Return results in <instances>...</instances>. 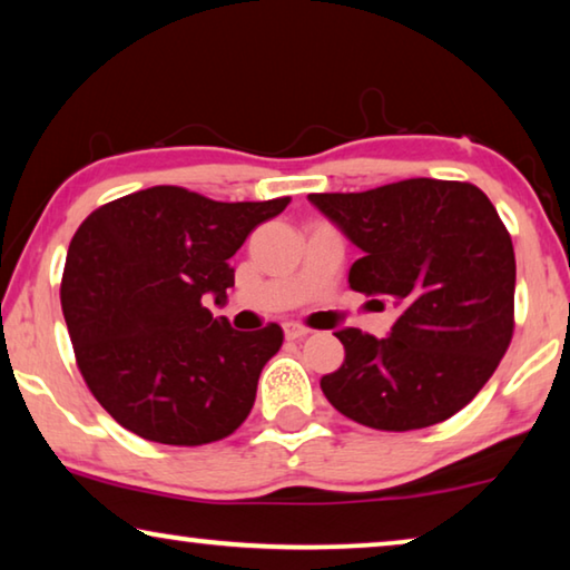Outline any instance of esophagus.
<instances>
[{
    "instance_id": "obj_1",
    "label": "esophagus",
    "mask_w": 570,
    "mask_h": 570,
    "mask_svg": "<svg viewBox=\"0 0 570 570\" xmlns=\"http://www.w3.org/2000/svg\"><path fill=\"white\" fill-rule=\"evenodd\" d=\"M284 333H286V340H302L309 335V330L304 325H296V322H288V325H284Z\"/></svg>"
}]
</instances>
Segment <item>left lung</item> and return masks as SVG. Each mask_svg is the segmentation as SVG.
I'll return each mask as SVG.
<instances>
[{
	"label": "left lung",
	"instance_id": "8db88e82",
	"mask_svg": "<svg viewBox=\"0 0 570 570\" xmlns=\"http://www.w3.org/2000/svg\"><path fill=\"white\" fill-rule=\"evenodd\" d=\"M358 245L347 284L394 302L389 337L340 330L345 361L320 386L340 414L406 432L461 412L514 333V248L479 186L406 178L358 194H309Z\"/></svg>",
	"mask_w": 570,
	"mask_h": 570
}]
</instances>
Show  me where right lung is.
I'll return each mask as SVG.
<instances>
[{
	"label": "right lung",
	"instance_id": "right-lung-1",
	"mask_svg": "<svg viewBox=\"0 0 570 570\" xmlns=\"http://www.w3.org/2000/svg\"><path fill=\"white\" fill-rule=\"evenodd\" d=\"M288 202L150 186L79 225L61 278L63 317L89 392L125 430L150 443L207 445L248 417L284 333L276 322L240 333L202 299H227V261Z\"/></svg>",
	"mask_w": 570,
	"mask_h": 570
}]
</instances>
